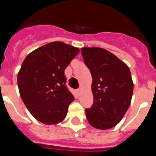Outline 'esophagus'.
Returning <instances> with one entry per match:
<instances>
[{"instance_id":"1","label":"esophagus","mask_w":156,"mask_h":156,"mask_svg":"<svg viewBox=\"0 0 156 156\" xmlns=\"http://www.w3.org/2000/svg\"><path fill=\"white\" fill-rule=\"evenodd\" d=\"M81 88H79V89L77 90V93H78V94H80V93H81Z\"/></svg>"}]
</instances>
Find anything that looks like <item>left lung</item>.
<instances>
[{
    "mask_svg": "<svg viewBox=\"0 0 156 156\" xmlns=\"http://www.w3.org/2000/svg\"><path fill=\"white\" fill-rule=\"evenodd\" d=\"M81 54L93 78L94 103L85 110L90 125L107 130L121 122L133 91L129 67L113 53L100 48H82Z\"/></svg>",
    "mask_w": 156,
    "mask_h": 156,
    "instance_id": "left-lung-1",
    "label": "left lung"
}]
</instances>
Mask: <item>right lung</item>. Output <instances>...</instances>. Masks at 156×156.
Here are the masks:
<instances>
[{
  "mask_svg": "<svg viewBox=\"0 0 156 156\" xmlns=\"http://www.w3.org/2000/svg\"><path fill=\"white\" fill-rule=\"evenodd\" d=\"M79 49L60 41L33 50L23 61L17 75L20 97L34 119L44 125L65 119L75 100L66 86L64 71Z\"/></svg>",
  "mask_w": 156,
  "mask_h": 156,
  "instance_id": "1",
  "label": "right lung"
}]
</instances>
